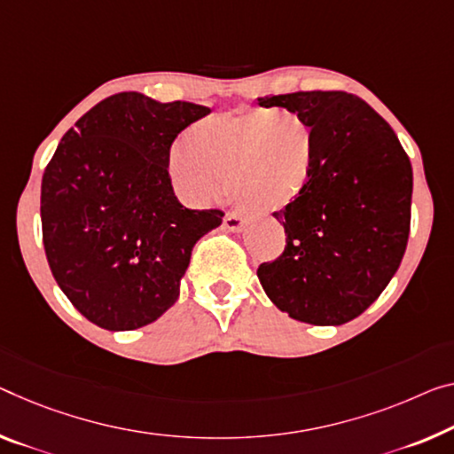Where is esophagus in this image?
<instances>
[{
    "mask_svg": "<svg viewBox=\"0 0 454 454\" xmlns=\"http://www.w3.org/2000/svg\"><path fill=\"white\" fill-rule=\"evenodd\" d=\"M223 225H225V229H229V231L239 233L243 229V219L237 213H227L225 219H223Z\"/></svg>",
    "mask_w": 454,
    "mask_h": 454,
    "instance_id": "esophagus-1",
    "label": "esophagus"
}]
</instances>
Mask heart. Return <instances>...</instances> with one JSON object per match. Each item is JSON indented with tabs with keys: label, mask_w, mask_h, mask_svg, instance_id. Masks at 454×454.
<instances>
[{
	"label": "heart",
	"mask_w": 454,
	"mask_h": 454,
	"mask_svg": "<svg viewBox=\"0 0 454 454\" xmlns=\"http://www.w3.org/2000/svg\"><path fill=\"white\" fill-rule=\"evenodd\" d=\"M315 125L292 111L249 109L191 125L174 148L168 174L180 197L211 207L229 194L254 215L294 205L315 178Z\"/></svg>",
	"instance_id": "b5f03b06"
}]
</instances>
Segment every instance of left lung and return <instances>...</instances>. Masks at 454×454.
I'll list each match as a JSON object with an SVG mask.
<instances>
[{"mask_svg": "<svg viewBox=\"0 0 454 454\" xmlns=\"http://www.w3.org/2000/svg\"><path fill=\"white\" fill-rule=\"evenodd\" d=\"M315 125L318 164L302 197L274 217L286 249L257 268L262 288L300 323L345 325L386 290L406 251L412 164L380 114L343 90L257 97Z\"/></svg>", "mask_w": 454, "mask_h": 454, "instance_id": "1", "label": "left lung"}]
</instances>
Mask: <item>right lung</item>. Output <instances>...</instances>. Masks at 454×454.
<instances>
[{
  "label": "right lung",
  "instance_id": "1",
  "mask_svg": "<svg viewBox=\"0 0 454 454\" xmlns=\"http://www.w3.org/2000/svg\"><path fill=\"white\" fill-rule=\"evenodd\" d=\"M205 106L111 95L62 136L42 176V241L73 306L107 331L154 323L176 302L194 243L217 229V208L178 203L170 145Z\"/></svg>",
  "mask_w": 454,
  "mask_h": 454
}]
</instances>
